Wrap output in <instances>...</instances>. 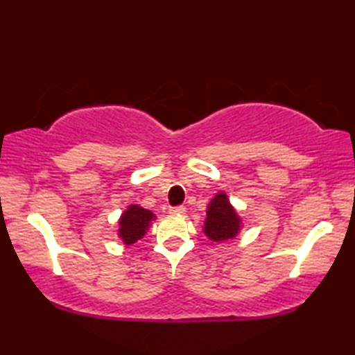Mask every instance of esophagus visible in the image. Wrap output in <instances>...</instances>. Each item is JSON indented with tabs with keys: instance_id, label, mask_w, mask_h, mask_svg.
<instances>
[{
	"instance_id": "1",
	"label": "esophagus",
	"mask_w": 355,
	"mask_h": 355,
	"mask_svg": "<svg viewBox=\"0 0 355 355\" xmlns=\"http://www.w3.org/2000/svg\"><path fill=\"white\" fill-rule=\"evenodd\" d=\"M169 212L173 215H184L186 214V207L183 206H177V207H171Z\"/></svg>"
}]
</instances>
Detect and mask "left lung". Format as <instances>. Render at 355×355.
<instances>
[{
	"mask_svg": "<svg viewBox=\"0 0 355 355\" xmlns=\"http://www.w3.org/2000/svg\"><path fill=\"white\" fill-rule=\"evenodd\" d=\"M241 227H243V223L236 210L230 205L227 195L218 192L207 206L205 227H202L206 236L214 243H224L235 238Z\"/></svg>",
	"mask_w": 355,
	"mask_h": 355,
	"instance_id": "8db88e82",
	"label": "left lung"
}]
</instances>
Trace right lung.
I'll use <instances>...</instances> for the list:
<instances>
[{
	"mask_svg": "<svg viewBox=\"0 0 355 355\" xmlns=\"http://www.w3.org/2000/svg\"><path fill=\"white\" fill-rule=\"evenodd\" d=\"M155 220V215L148 209H143L137 205L128 206L119 220V238L126 245L137 243L145 236L150 223Z\"/></svg>",
	"mask_w": 355,
	"mask_h": 355,
	"instance_id": "1",
	"label": "right lung"
}]
</instances>
